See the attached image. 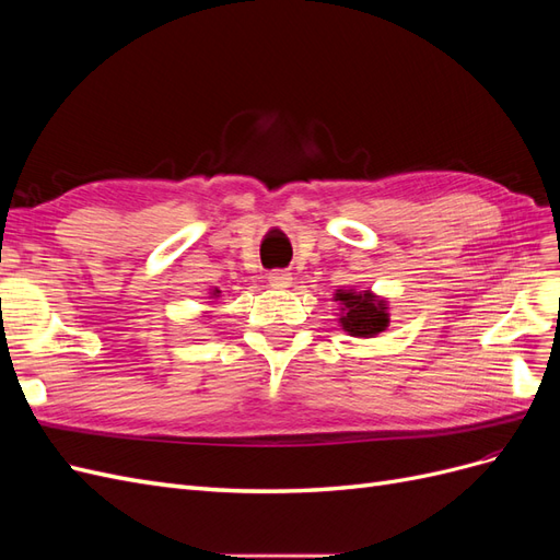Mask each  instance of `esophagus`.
Instances as JSON below:
<instances>
[{
    "label": "esophagus",
    "instance_id": "1",
    "mask_svg": "<svg viewBox=\"0 0 560 560\" xmlns=\"http://www.w3.org/2000/svg\"><path fill=\"white\" fill-rule=\"evenodd\" d=\"M268 282L270 287H276V290H284V287L292 284V273H287V270H270Z\"/></svg>",
    "mask_w": 560,
    "mask_h": 560
}]
</instances>
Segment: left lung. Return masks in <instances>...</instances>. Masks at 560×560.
<instances>
[{"label":"left lung","mask_w":560,"mask_h":560,"mask_svg":"<svg viewBox=\"0 0 560 560\" xmlns=\"http://www.w3.org/2000/svg\"><path fill=\"white\" fill-rule=\"evenodd\" d=\"M334 301L341 303V317H338V322H341V327L350 336L374 338L389 325L387 301L371 290H336Z\"/></svg>","instance_id":"8db88e82"}]
</instances>
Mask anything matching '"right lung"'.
<instances>
[{"label": "right lung", "instance_id": "obj_1", "mask_svg": "<svg viewBox=\"0 0 560 560\" xmlns=\"http://www.w3.org/2000/svg\"><path fill=\"white\" fill-rule=\"evenodd\" d=\"M212 296H219V290H212Z\"/></svg>", "mask_w": 560, "mask_h": 560}]
</instances>
